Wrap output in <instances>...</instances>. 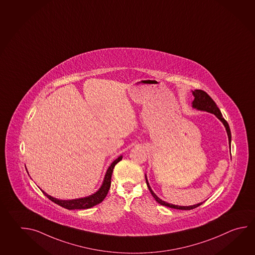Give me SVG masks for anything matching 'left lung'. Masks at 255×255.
Returning a JSON list of instances; mask_svg holds the SVG:
<instances>
[{"label": "left lung", "instance_id": "obj_1", "mask_svg": "<svg viewBox=\"0 0 255 255\" xmlns=\"http://www.w3.org/2000/svg\"><path fill=\"white\" fill-rule=\"evenodd\" d=\"M192 94L194 96V100L192 101V103L193 108L201 110V111H205V112L213 114L224 124V127H225L226 131H227V134H228L229 144H230V149H231V140H232L231 130H230L228 123L224 120L223 115H222L220 109L217 107L215 102L210 97V95L207 93H205L203 90H194V91H192ZM145 180L147 186L149 188V191L151 192V195L155 199L156 202L160 203L161 205L167 206V207H170V208L177 209V210H192V209L196 208L198 206H200L203 203H198V204H194V205H192V206H179V205H174V204H171V203H165V202H163L162 200H161L160 198L157 197L155 193L152 192V190H151L150 185H149V182L147 181L146 175Z\"/></svg>", "mask_w": 255, "mask_h": 255}]
</instances>
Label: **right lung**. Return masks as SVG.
<instances>
[{"label":"right lung","mask_w":255,"mask_h":255,"mask_svg":"<svg viewBox=\"0 0 255 255\" xmlns=\"http://www.w3.org/2000/svg\"><path fill=\"white\" fill-rule=\"evenodd\" d=\"M122 159H123V156L121 155L115 161L112 162V164L110 165L107 172H106L102 186L97 192L90 196L80 198V199H74V200H59V199L48 195L46 192H44L43 191L42 192L52 202L62 206L63 208L68 209V210L92 208L95 205H97L98 203H102L104 201V198L106 197L107 193L109 192L110 187H111V179H112L114 168H115V164H117Z\"/></svg>","instance_id":"obj_1"}]
</instances>
